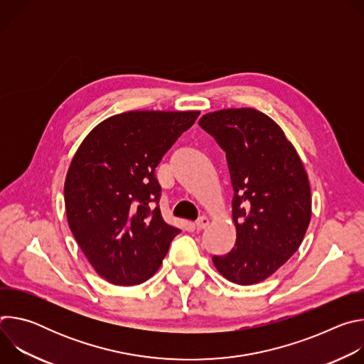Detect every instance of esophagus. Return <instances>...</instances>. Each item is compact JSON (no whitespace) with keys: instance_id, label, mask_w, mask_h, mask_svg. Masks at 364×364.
Instances as JSON below:
<instances>
[{"instance_id":"esophagus-1","label":"esophagus","mask_w":364,"mask_h":364,"mask_svg":"<svg viewBox=\"0 0 364 364\" xmlns=\"http://www.w3.org/2000/svg\"><path fill=\"white\" fill-rule=\"evenodd\" d=\"M207 226H209V219L204 218V216H201V218L194 223V228H196L197 230H203V229H205Z\"/></svg>"}]
</instances>
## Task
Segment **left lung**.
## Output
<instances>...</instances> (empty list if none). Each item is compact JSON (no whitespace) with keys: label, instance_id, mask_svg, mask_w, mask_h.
<instances>
[{"label":"left lung","instance_id":"8db88e82","mask_svg":"<svg viewBox=\"0 0 364 364\" xmlns=\"http://www.w3.org/2000/svg\"><path fill=\"white\" fill-rule=\"evenodd\" d=\"M201 129L226 152L233 187L235 247L213 256L218 271L239 285L277 272L298 250L311 220L306 173L284 131L250 108L203 115Z\"/></svg>","mask_w":364,"mask_h":364}]
</instances>
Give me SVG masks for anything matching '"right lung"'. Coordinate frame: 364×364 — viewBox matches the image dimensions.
<instances>
[{
    "mask_svg": "<svg viewBox=\"0 0 364 364\" xmlns=\"http://www.w3.org/2000/svg\"><path fill=\"white\" fill-rule=\"evenodd\" d=\"M198 115H115L75 154L65 183L68 222L93 269L111 284L128 287L151 278L180 233L161 216L155 167Z\"/></svg>",
    "mask_w": 364,
    "mask_h": 364,
    "instance_id": "add662e5",
    "label": "right lung"
}]
</instances>
